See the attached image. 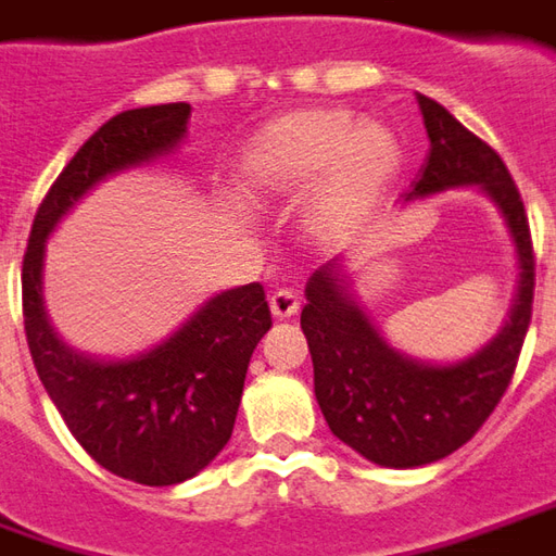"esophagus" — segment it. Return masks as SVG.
Segmentation results:
<instances>
[{"label":"esophagus","mask_w":556,"mask_h":556,"mask_svg":"<svg viewBox=\"0 0 556 556\" xmlns=\"http://www.w3.org/2000/svg\"><path fill=\"white\" fill-rule=\"evenodd\" d=\"M271 315L278 317V320H287V317H293L300 312V293L296 290H290V287H281V290H275L269 300Z\"/></svg>","instance_id":"34e87169"}]
</instances>
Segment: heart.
Here are the masks:
<instances>
[{"label": "heart", "instance_id": "heart-1", "mask_svg": "<svg viewBox=\"0 0 556 556\" xmlns=\"http://www.w3.org/2000/svg\"><path fill=\"white\" fill-rule=\"evenodd\" d=\"M400 166V144L384 126L359 124L351 111L315 109L287 114L256 136L241 156V181L256 197L317 193L315 220L339 229Z\"/></svg>", "mask_w": 556, "mask_h": 556}]
</instances>
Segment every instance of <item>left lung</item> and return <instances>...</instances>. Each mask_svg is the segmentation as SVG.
<instances>
[{
	"mask_svg": "<svg viewBox=\"0 0 556 556\" xmlns=\"http://www.w3.org/2000/svg\"><path fill=\"white\" fill-rule=\"evenodd\" d=\"M430 136V156L408 199L478 184L496 208L518 254V293L505 327L472 357L432 366L393 351L348 290L332 260L308 278L302 332L315 363V396L332 435L366 460L390 469L427 466L466 445L503 400L518 369L533 317L535 256L523 199L500 154L476 132L417 96Z\"/></svg>",
	"mask_w": 556,
	"mask_h": 556,
	"instance_id": "obj_1",
	"label": "left lung"
}]
</instances>
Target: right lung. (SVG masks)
Wrapping results in <instances>:
<instances>
[{
    "instance_id": "1",
    "label": "right lung",
    "mask_w": 556,
    "mask_h": 556,
    "mask_svg": "<svg viewBox=\"0 0 556 556\" xmlns=\"http://www.w3.org/2000/svg\"><path fill=\"white\" fill-rule=\"evenodd\" d=\"M187 121L190 105L168 102L99 126L41 199L23 254V327L41 384L102 469L148 488L193 478L229 442L248 363L271 327L263 285L217 293L144 354L93 359L60 342L48 324L41 266L45 241L80 197L109 175L175 151Z\"/></svg>"
}]
</instances>
